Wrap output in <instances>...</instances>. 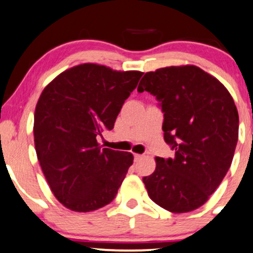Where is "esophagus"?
I'll return each mask as SVG.
<instances>
[{
	"instance_id": "34e87169",
	"label": "esophagus",
	"mask_w": 253,
	"mask_h": 253,
	"mask_svg": "<svg viewBox=\"0 0 253 253\" xmlns=\"http://www.w3.org/2000/svg\"><path fill=\"white\" fill-rule=\"evenodd\" d=\"M144 157V155H139V154H134V160L135 161H139L141 158Z\"/></svg>"
}]
</instances>
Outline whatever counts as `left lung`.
<instances>
[{
    "instance_id": "obj_1",
    "label": "left lung",
    "mask_w": 253,
    "mask_h": 253,
    "mask_svg": "<svg viewBox=\"0 0 253 253\" xmlns=\"http://www.w3.org/2000/svg\"><path fill=\"white\" fill-rule=\"evenodd\" d=\"M156 97L163 113L166 143L173 158L156 157V169L143 181L149 197L168 211L202 207L232 165L239 115L226 87L196 66L148 72L138 92Z\"/></svg>"
}]
</instances>
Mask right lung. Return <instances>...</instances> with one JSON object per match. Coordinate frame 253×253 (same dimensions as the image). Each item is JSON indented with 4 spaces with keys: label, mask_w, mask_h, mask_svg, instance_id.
<instances>
[{
    "label": "right lung",
    "mask_w": 253,
    "mask_h": 253,
    "mask_svg": "<svg viewBox=\"0 0 253 253\" xmlns=\"http://www.w3.org/2000/svg\"><path fill=\"white\" fill-rule=\"evenodd\" d=\"M141 76L84 63L42 92L33 125L36 152L52 193L68 209L93 211L115 198L133 155L102 149L97 138L114 128Z\"/></svg>",
    "instance_id": "obj_1"
}]
</instances>
